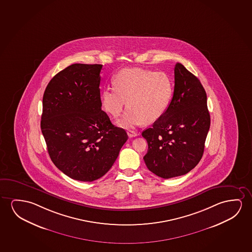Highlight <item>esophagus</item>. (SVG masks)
I'll return each instance as SVG.
<instances>
[{"label": "esophagus", "instance_id": "1", "mask_svg": "<svg viewBox=\"0 0 252 252\" xmlns=\"http://www.w3.org/2000/svg\"><path fill=\"white\" fill-rule=\"evenodd\" d=\"M127 135L129 138H133V137H136V136L139 135V133H138V132H136V131L129 130V131H127Z\"/></svg>", "mask_w": 252, "mask_h": 252}]
</instances>
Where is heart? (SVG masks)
<instances>
[{"mask_svg":"<svg viewBox=\"0 0 252 252\" xmlns=\"http://www.w3.org/2000/svg\"><path fill=\"white\" fill-rule=\"evenodd\" d=\"M114 85L115 88L101 92V104L111 116L116 118L127 100V112L118 121L125 127L157 121L167 111L173 96L172 79L164 72L125 68L117 73Z\"/></svg>","mask_w":252,"mask_h":252,"instance_id":"1","label":"heart"}]
</instances>
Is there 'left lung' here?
<instances>
[{
  "label": "left lung",
  "instance_id": "8db88e82",
  "mask_svg": "<svg viewBox=\"0 0 252 252\" xmlns=\"http://www.w3.org/2000/svg\"><path fill=\"white\" fill-rule=\"evenodd\" d=\"M174 80L167 111L142 132L148 144L146 166L163 179L185 175L198 164L211 125L200 80L181 63L176 64Z\"/></svg>",
  "mask_w": 252,
  "mask_h": 252
}]
</instances>
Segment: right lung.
<instances>
[{
  "label": "right lung",
  "mask_w": 252,
  "mask_h": 252,
  "mask_svg": "<svg viewBox=\"0 0 252 252\" xmlns=\"http://www.w3.org/2000/svg\"><path fill=\"white\" fill-rule=\"evenodd\" d=\"M99 64H73L44 92L40 128L55 166L71 179L92 182L113 166L127 140L101 110Z\"/></svg>",
  "instance_id": "right-lung-1"
}]
</instances>
